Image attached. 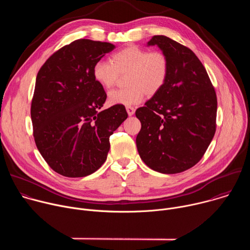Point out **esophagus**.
Wrapping results in <instances>:
<instances>
[{"instance_id":"obj_1","label":"esophagus","mask_w":250,"mask_h":250,"mask_svg":"<svg viewBox=\"0 0 250 250\" xmlns=\"http://www.w3.org/2000/svg\"><path fill=\"white\" fill-rule=\"evenodd\" d=\"M134 108L133 106H126V112H127V114H128V116H132L133 114H134Z\"/></svg>"}]
</instances>
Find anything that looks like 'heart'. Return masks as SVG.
I'll list each match as a JSON object with an SVG mask.
<instances>
[{"label": "heart", "mask_w": 250, "mask_h": 250, "mask_svg": "<svg viewBox=\"0 0 250 250\" xmlns=\"http://www.w3.org/2000/svg\"><path fill=\"white\" fill-rule=\"evenodd\" d=\"M92 72L96 82L104 89L113 88L121 75H126L127 87L110 92L109 102L132 105L140 103L146 93L153 96L163 88L169 74V60L161 51L129 45L114 53L111 62L97 61Z\"/></svg>", "instance_id": "1"}]
</instances>
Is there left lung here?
<instances>
[{
    "instance_id": "left-lung-1",
    "label": "left lung",
    "mask_w": 250,
    "mask_h": 250,
    "mask_svg": "<svg viewBox=\"0 0 250 250\" xmlns=\"http://www.w3.org/2000/svg\"><path fill=\"white\" fill-rule=\"evenodd\" d=\"M150 45L168 57L169 74L163 88L135 111L141 123L136 146L149 168L176 174L196 165L208 149L216 132L217 95L190 48L164 35H154Z\"/></svg>"
}]
</instances>
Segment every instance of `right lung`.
Instances as JSON below:
<instances>
[{
	"mask_svg": "<svg viewBox=\"0 0 250 250\" xmlns=\"http://www.w3.org/2000/svg\"><path fill=\"white\" fill-rule=\"evenodd\" d=\"M109 42L77 40L54 52L40 69L30 116L37 147L58 174L85 177L110 150V136L127 118L124 104L101 110L106 99L93 66L114 50Z\"/></svg>",
	"mask_w": 250,
	"mask_h": 250,
	"instance_id": "1",
	"label": "right lung"
}]
</instances>
